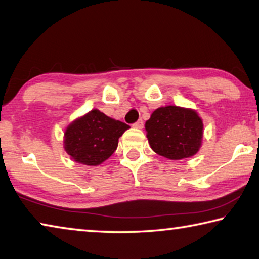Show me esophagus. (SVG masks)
I'll return each mask as SVG.
<instances>
[{"label": "esophagus", "instance_id": "obj_1", "mask_svg": "<svg viewBox=\"0 0 259 259\" xmlns=\"http://www.w3.org/2000/svg\"><path fill=\"white\" fill-rule=\"evenodd\" d=\"M134 126H135V128H137V129H142L143 126H144V122H143V120H142V119L138 120L137 122H136V123H134Z\"/></svg>", "mask_w": 259, "mask_h": 259}]
</instances>
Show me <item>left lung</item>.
Masks as SVG:
<instances>
[{"label": "left lung", "mask_w": 259, "mask_h": 259, "mask_svg": "<svg viewBox=\"0 0 259 259\" xmlns=\"http://www.w3.org/2000/svg\"><path fill=\"white\" fill-rule=\"evenodd\" d=\"M145 129L152 150L170 160H182L195 155L202 144V120L191 108H157L146 121Z\"/></svg>", "instance_id": "obj_1"}]
</instances>
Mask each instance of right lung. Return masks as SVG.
Wrapping results in <instances>:
<instances>
[{"label":"right lung","instance_id":"1","mask_svg":"<svg viewBox=\"0 0 259 259\" xmlns=\"http://www.w3.org/2000/svg\"><path fill=\"white\" fill-rule=\"evenodd\" d=\"M129 128L123 122L93 109L67 126L65 151L78 163L98 165L115 152L119 138Z\"/></svg>","mask_w":259,"mask_h":259}]
</instances>
